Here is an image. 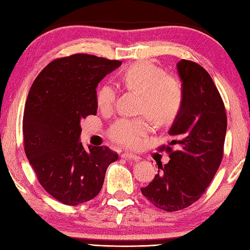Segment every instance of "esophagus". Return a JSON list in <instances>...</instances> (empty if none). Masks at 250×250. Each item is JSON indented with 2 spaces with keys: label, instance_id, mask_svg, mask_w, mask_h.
I'll return each instance as SVG.
<instances>
[{
  "label": "esophagus",
  "instance_id": "obj_1",
  "mask_svg": "<svg viewBox=\"0 0 250 250\" xmlns=\"http://www.w3.org/2000/svg\"><path fill=\"white\" fill-rule=\"evenodd\" d=\"M121 157L125 158V159H128V160H135V161H138V160L141 159L139 156L133 155V154H129V153H124L121 155Z\"/></svg>",
  "mask_w": 250,
  "mask_h": 250
}]
</instances>
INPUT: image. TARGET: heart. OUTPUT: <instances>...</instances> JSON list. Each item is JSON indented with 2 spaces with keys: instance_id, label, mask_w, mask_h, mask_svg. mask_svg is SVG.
Listing matches in <instances>:
<instances>
[{
  "instance_id": "obj_1",
  "label": "heart",
  "mask_w": 250,
  "mask_h": 250,
  "mask_svg": "<svg viewBox=\"0 0 250 250\" xmlns=\"http://www.w3.org/2000/svg\"><path fill=\"white\" fill-rule=\"evenodd\" d=\"M119 79L126 89L140 93L139 111L147 115L155 124L170 125L178 117L183 104L182 85L174 77L166 76L153 62H133L120 73ZM115 100L116 90L112 85L105 83L97 89L96 103L100 109H111ZM149 131L150 125L146 117L121 118L110 126L108 136L117 144L134 148Z\"/></svg>"
}]
</instances>
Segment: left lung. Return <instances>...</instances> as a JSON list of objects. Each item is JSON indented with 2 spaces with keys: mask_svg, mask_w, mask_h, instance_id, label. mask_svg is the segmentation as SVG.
<instances>
[{
  "mask_svg": "<svg viewBox=\"0 0 250 250\" xmlns=\"http://www.w3.org/2000/svg\"><path fill=\"white\" fill-rule=\"evenodd\" d=\"M177 68L183 104L169 130L175 140L160 147L170 160L158 164L154 180L141 188L154 206L169 212L190 206L205 193L222 161L228 125L226 107L209 73L187 60Z\"/></svg>",
  "mask_w": 250,
  "mask_h": 250,
  "instance_id": "obj_1",
  "label": "left lung"
}]
</instances>
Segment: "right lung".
<instances>
[{
    "label": "right lung",
    "instance_id": "obj_1",
    "mask_svg": "<svg viewBox=\"0 0 250 250\" xmlns=\"http://www.w3.org/2000/svg\"><path fill=\"white\" fill-rule=\"evenodd\" d=\"M121 65L89 54L51 62L33 81L24 106V153L39 182L58 202L77 206L94 198L118 154L107 146L85 150L80 121L96 115V87Z\"/></svg>",
    "mask_w": 250,
    "mask_h": 250
}]
</instances>
